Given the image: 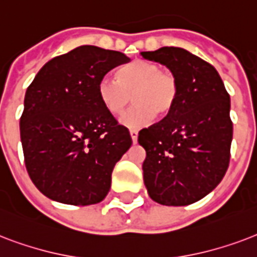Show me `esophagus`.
Masks as SVG:
<instances>
[{
	"label": "esophagus",
	"mask_w": 257,
	"mask_h": 257,
	"mask_svg": "<svg viewBox=\"0 0 257 257\" xmlns=\"http://www.w3.org/2000/svg\"><path fill=\"white\" fill-rule=\"evenodd\" d=\"M130 135H131V139H133V142H137L138 141V131L137 130H130Z\"/></svg>",
	"instance_id": "1"
}]
</instances>
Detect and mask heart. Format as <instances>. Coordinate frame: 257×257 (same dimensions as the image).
<instances>
[{"label":"heart","instance_id":"obj_1","mask_svg":"<svg viewBox=\"0 0 257 257\" xmlns=\"http://www.w3.org/2000/svg\"><path fill=\"white\" fill-rule=\"evenodd\" d=\"M101 104L111 115L123 114L134 97L135 104L122 116V123L139 128L154 115L166 118L176 106L180 81L170 69L147 60H134L118 71V80L103 76L97 84Z\"/></svg>","mask_w":257,"mask_h":257}]
</instances>
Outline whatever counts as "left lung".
Instances as JSON below:
<instances>
[{
  "instance_id": "1",
  "label": "left lung",
  "mask_w": 257,
  "mask_h": 257,
  "mask_svg": "<svg viewBox=\"0 0 257 257\" xmlns=\"http://www.w3.org/2000/svg\"><path fill=\"white\" fill-rule=\"evenodd\" d=\"M141 55L166 65L180 81L170 115L139 131L146 150L143 181L158 204H193L221 182L229 166V93L213 65L186 49L164 47Z\"/></svg>"
}]
</instances>
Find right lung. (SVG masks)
<instances>
[{
  "mask_svg": "<svg viewBox=\"0 0 257 257\" xmlns=\"http://www.w3.org/2000/svg\"><path fill=\"white\" fill-rule=\"evenodd\" d=\"M128 61L118 51L81 45L48 61L28 87L20 119L24 160L48 198L84 206L107 196L115 164L133 141L101 104L97 84Z\"/></svg>",
  "mask_w": 257,
  "mask_h": 257,
  "instance_id": "right-lung-1",
  "label": "right lung"
}]
</instances>
